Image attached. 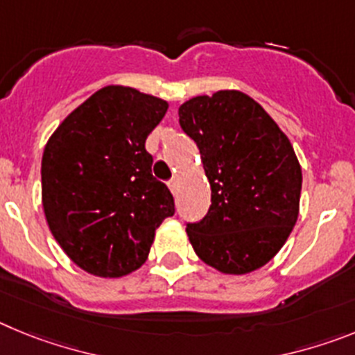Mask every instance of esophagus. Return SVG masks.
<instances>
[{
  "mask_svg": "<svg viewBox=\"0 0 355 355\" xmlns=\"http://www.w3.org/2000/svg\"><path fill=\"white\" fill-rule=\"evenodd\" d=\"M178 183H180V181H178V178H174V180L168 181V188H171L172 193L178 192Z\"/></svg>",
  "mask_w": 355,
  "mask_h": 355,
  "instance_id": "esophagus-1",
  "label": "esophagus"
}]
</instances>
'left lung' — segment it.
<instances>
[{
	"instance_id": "1",
	"label": "left lung",
	"mask_w": 355,
	"mask_h": 355,
	"mask_svg": "<svg viewBox=\"0 0 355 355\" xmlns=\"http://www.w3.org/2000/svg\"><path fill=\"white\" fill-rule=\"evenodd\" d=\"M211 187L208 215L187 225L206 265L243 275L270 261L299 216L302 168L286 135L240 90L197 96L180 106Z\"/></svg>"
}]
</instances>
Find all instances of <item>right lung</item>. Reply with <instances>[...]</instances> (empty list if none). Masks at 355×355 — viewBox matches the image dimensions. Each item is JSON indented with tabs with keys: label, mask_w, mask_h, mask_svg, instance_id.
<instances>
[{
	"label": "right lung",
	"mask_w": 355,
	"mask_h": 355,
	"mask_svg": "<svg viewBox=\"0 0 355 355\" xmlns=\"http://www.w3.org/2000/svg\"><path fill=\"white\" fill-rule=\"evenodd\" d=\"M167 108L159 97L108 85L72 110L44 147V215L89 274L112 279L140 268L155 231L174 215V197L153 178L146 150Z\"/></svg>",
	"instance_id": "right-lung-1"
}]
</instances>
